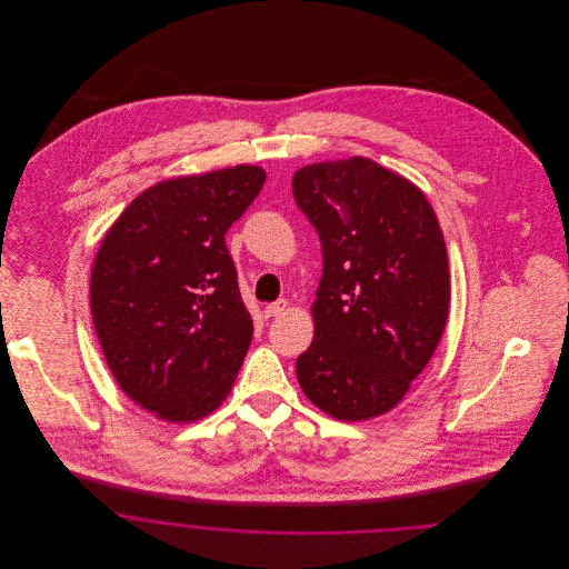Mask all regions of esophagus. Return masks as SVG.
Masks as SVG:
<instances>
[{
	"label": "esophagus",
	"mask_w": 569,
	"mask_h": 569,
	"mask_svg": "<svg viewBox=\"0 0 569 569\" xmlns=\"http://www.w3.org/2000/svg\"><path fill=\"white\" fill-rule=\"evenodd\" d=\"M286 309H288V300H286V298H279V300H274V302L264 307V316H267V318H277V316L286 313Z\"/></svg>",
	"instance_id": "34e87169"
}]
</instances>
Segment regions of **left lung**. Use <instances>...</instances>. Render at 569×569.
Returning a JSON list of instances; mask_svg holds the SVG:
<instances>
[{
  "mask_svg": "<svg viewBox=\"0 0 569 569\" xmlns=\"http://www.w3.org/2000/svg\"><path fill=\"white\" fill-rule=\"evenodd\" d=\"M292 191L325 260L298 383L337 420L376 418L406 397L446 328L439 221L422 191L367 158L305 166Z\"/></svg>",
  "mask_w": 569,
  "mask_h": 569,
  "instance_id": "1",
  "label": "left lung"
}]
</instances>
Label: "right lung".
I'll return each instance as SVG.
<instances>
[{"label":"right lung","instance_id":"obj_1","mask_svg":"<svg viewBox=\"0 0 569 569\" xmlns=\"http://www.w3.org/2000/svg\"><path fill=\"white\" fill-rule=\"evenodd\" d=\"M260 166L168 179L110 226L91 271V316L121 390L168 422L230 395L253 322L226 247L264 186Z\"/></svg>","mask_w":569,"mask_h":569}]
</instances>
